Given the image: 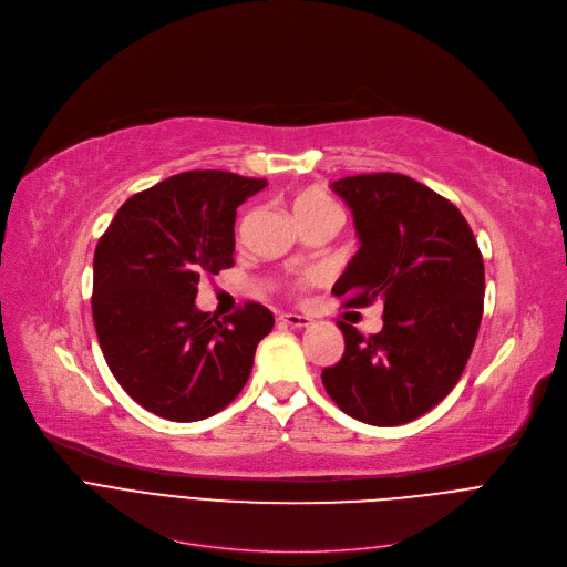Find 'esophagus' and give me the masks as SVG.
<instances>
[{"instance_id": "obj_1", "label": "esophagus", "mask_w": 567, "mask_h": 567, "mask_svg": "<svg viewBox=\"0 0 567 567\" xmlns=\"http://www.w3.org/2000/svg\"><path fill=\"white\" fill-rule=\"evenodd\" d=\"M279 322H281V324H288V327L305 329V327L311 324V318L299 316V313H281V316H279Z\"/></svg>"}]
</instances>
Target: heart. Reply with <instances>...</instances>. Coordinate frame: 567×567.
<instances>
[{
	"mask_svg": "<svg viewBox=\"0 0 567 567\" xmlns=\"http://www.w3.org/2000/svg\"><path fill=\"white\" fill-rule=\"evenodd\" d=\"M292 213L299 226H307L327 217H334L341 219V210L334 204V198H331L327 192H322L320 187H305L299 189L292 196ZM313 277H302L295 281V290H305L311 284Z\"/></svg>",
	"mask_w": 567,
	"mask_h": 567,
	"instance_id": "b5f03b06",
	"label": "heart"
}]
</instances>
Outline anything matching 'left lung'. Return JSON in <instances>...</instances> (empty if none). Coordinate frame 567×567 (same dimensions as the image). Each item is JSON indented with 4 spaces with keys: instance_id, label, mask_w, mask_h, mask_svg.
Wrapping results in <instances>:
<instances>
[{
    "instance_id": "8db88e82",
    "label": "left lung",
    "mask_w": 567,
    "mask_h": 567,
    "mask_svg": "<svg viewBox=\"0 0 567 567\" xmlns=\"http://www.w3.org/2000/svg\"><path fill=\"white\" fill-rule=\"evenodd\" d=\"M350 206L359 251L331 288L346 309L384 302V327L363 337L339 322L343 357L322 384L346 414L403 425L457 384L483 318L485 268L462 213L403 174H359L331 183Z\"/></svg>"
}]
</instances>
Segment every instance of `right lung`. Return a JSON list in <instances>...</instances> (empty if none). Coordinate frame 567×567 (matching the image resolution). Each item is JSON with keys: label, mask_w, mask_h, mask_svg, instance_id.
Instances as JSON below:
<instances>
[{"label": "right lung", "mask_w": 567, "mask_h": 567, "mask_svg": "<svg viewBox=\"0 0 567 567\" xmlns=\"http://www.w3.org/2000/svg\"><path fill=\"white\" fill-rule=\"evenodd\" d=\"M265 185L219 169L176 174L132 194L97 240V343L125 393L162 419L221 412L272 331L275 316L258 302L224 320L194 307L198 279L236 262V208Z\"/></svg>", "instance_id": "add662e5"}]
</instances>
